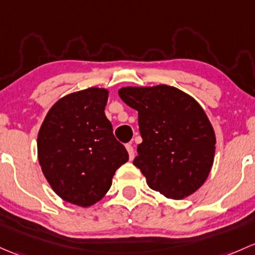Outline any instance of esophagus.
I'll return each instance as SVG.
<instances>
[{"instance_id":"esophagus-1","label":"esophagus","mask_w":255,"mask_h":255,"mask_svg":"<svg viewBox=\"0 0 255 255\" xmlns=\"http://www.w3.org/2000/svg\"><path fill=\"white\" fill-rule=\"evenodd\" d=\"M127 149H128V157H130V159H133V157H135V152H133V147L131 146V143H128L127 146Z\"/></svg>"}]
</instances>
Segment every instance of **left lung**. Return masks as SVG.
<instances>
[{
    "mask_svg": "<svg viewBox=\"0 0 255 255\" xmlns=\"http://www.w3.org/2000/svg\"><path fill=\"white\" fill-rule=\"evenodd\" d=\"M118 93L138 112L142 142L133 166L147 185L174 200L195 193L211 172L216 149L205 110L188 93L168 85L128 86Z\"/></svg>",
    "mask_w": 255,
    "mask_h": 255,
    "instance_id": "left-lung-1",
    "label": "left lung"
}]
</instances>
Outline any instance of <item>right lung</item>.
<instances>
[{"label":"right lung","mask_w":255,"mask_h":255,"mask_svg":"<svg viewBox=\"0 0 255 255\" xmlns=\"http://www.w3.org/2000/svg\"><path fill=\"white\" fill-rule=\"evenodd\" d=\"M107 88L89 87L60 98L39 128L38 159L52 190L67 203L89 207L104 198L115 170L128 161L114 137Z\"/></svg>","instance_id":"1"}]
</instances>
